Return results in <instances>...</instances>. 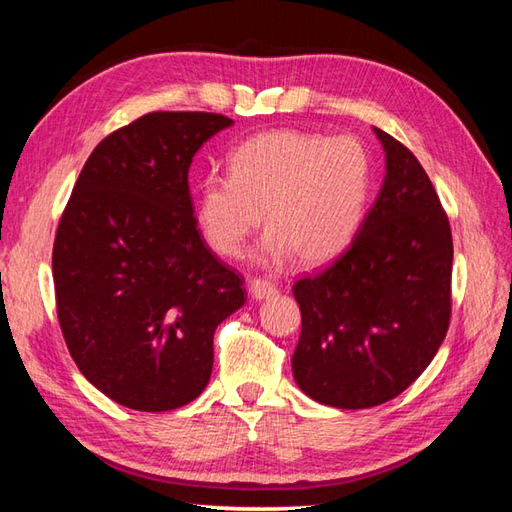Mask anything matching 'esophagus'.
I'll use <instances>...</instances> for the list:
<instances>
[{
    "label": "esophagus",
    "instance_id": "1",
    "mask_svg": "<svg viewBox=\"0 0 512 512\" xmlns=\"http://www.w3.org/2000/svg\"><path fill=\"white\" fill-rule=\"evenodd\" d=\"M248 293L253 299H268L277 293V288L275 284L266 282V279H253V282L248 284Z\"/></svg>",
    "mask_w": 512,
    "mask_h": 512
}]
</instances>
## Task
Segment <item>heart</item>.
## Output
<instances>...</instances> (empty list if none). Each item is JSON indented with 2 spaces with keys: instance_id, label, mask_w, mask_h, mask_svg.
<instances>
[{
  "instance_id": "obj_1",
  "label": "heart",
  "mask_w": 512,
  "mask_h": 512,
  "mask_svg": "<svg viewBox=\"0 0 512 512\" xmlns=\"http://www.w3.org/2000/svg\"><path fill=\"white\" fill-rule=\"evenodd\" d=\"M373 157L355 137L279 128L239 144L230 175L210 173L197 193V224L219 255H239L262 224L259 262L293 255L306 266L333 262L362 228Z\"/></svg>"
}]
</instances>
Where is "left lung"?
I'll use <instances>...</instances> for the list:
<instances>
[{"instance_id": "obj_1", "label": "left lung", "mask_w": 512, "mask_h": 512, "mask_svg": "<svg viewBox=\"0 0 512 512\" xmlns=\"http://www.w3.org/2000/svg\"><path fill=\"white\" fill-rule=\"evenodd\" d=\"M386 175L346 253L293 286L297 386L344 410L397 397L433 362L450 322L453 235L422 164L373 128Z\"/></svg>"}]
</instances>
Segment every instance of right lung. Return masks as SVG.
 Returning a JSON list of instances; mask_svg holds the SVG:
<instances>
[{"label": "right lung", "mask_w": 512, "mask_h": 512, "mask_svg": "<svg viewBox=\"0 0 512 512\" xmlns=\"http://www.w3.org/2000/svg\"><path fill=\"white\" fill-rule=\"evenodd\" d=\"M233 119L148 113L90 153L53 246L59 326L97 390L144 413L193 402L213 370L215 328L244 306L193 215L188 168Z\"/></svg>", "instance_id": "obj_1"}]
</instances>
